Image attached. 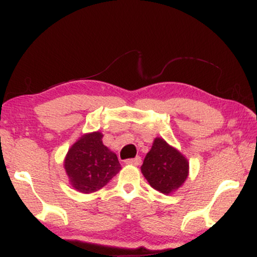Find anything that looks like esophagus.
<instances>
[{"label":"esophagus","instance_id":"1","mask_svg":"<svg viewBox=\"0 0 257 257\" xmlns=\"http://www.w3.org/2000/svg\"><path fill=\"white\" fill-rule=\"evenodd\" d=\"M126 164H131V166H139L141 163V158L140 157H135L132 159H126L125 161Z\"/></svg>","mask_w":257,"mask_h":257}]
</instances>
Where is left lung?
Listing matches in <instances>:
<instances>
[{"label": "left lung", "instance_id": "8db88e82", "mask_svg": "<svg viewBox=\"0 0 257 257\" xmlns=\"http://www.w3.org/2000/svg\"><path fill=\"white\" fill-rule=\"evenodd\" d=\"M190 172L187 158L164 139L156 138L141 166V173L152 188L170 194L184 185Z\"/></svg>", "mask_w": 257, "mask_h": 257}]
</instances>
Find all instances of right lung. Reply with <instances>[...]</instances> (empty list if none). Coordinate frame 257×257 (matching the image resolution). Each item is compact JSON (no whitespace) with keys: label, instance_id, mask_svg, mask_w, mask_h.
<instances>
[{"label":"right lung","instance_id":"add662e5","mask_svg":"<svg viewBox=\"0 0 257 257\" xmlns=\"http://www.w3.org/2000/svg\"><path fill=\"white\" fill-rule=\"evenodd\" d=\"M100 132L83 134L70 147L64 168L70 184L81 193L99 191L120 170L116 153L102 144Z\"/></svg>","mask_w":257,"mask_h":257}]
</instances>
